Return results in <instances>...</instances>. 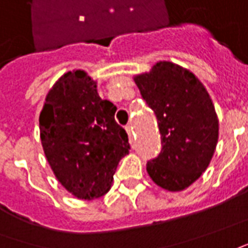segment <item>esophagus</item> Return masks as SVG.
Segmentation results:
<instances>
[{
    "mask_svg": "<svg viewBox=\"0 0 248 248\" xmlns=\"http://www.w3.org/2000/svg\"><path fill=\"white\" fill-rule=\"evenodd\" d=\"M124 129H126V133H127V136H129L130 142H133V140H134V131H133V127L129 124V126H126Z\"/></svg>",
    "mask_w": 248,
    "mask_h": 248,
    "instance_id": "obj_1",
    "label": "esophagus"
}]
</instances>
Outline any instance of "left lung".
I'll use <instances>...</instances> for the list:
<instances>
[{
    "label": "left lung",
    "mask_w": 248,
    "mask_h": 248,
    "mask_svg": "<svg viewBox=\"0 0 248 248\" xmlns=\"http://www.w3.org/2000/svg\"><path fill=\"white\" fill-rule=\"evenodd\" d=\"M134 82L155 111L163 149L146 163L159 187L183 191L206 171L218 141V118L208 91L188 69L159 61Z\"/></svg>",
    "instance_id": "obj_1"
}]
</instances>
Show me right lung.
I'll use <instances>...</instances> for the list:
<instances>
[{
    "label": "right lung",
    "instance_id": "right-lung-1",
    "mask_svg": "<svg viewBox=\"0 0 248 248\" xmlns=\"http://www.w3.org/2000/svg\"><path fill=\"white\" fill-rule=\"evenodd\" d=\"M45 100L40 141L55 178L78 200L104 195L130 149L126 131L114 119L117 107L103 100L95 80L81 69L61 76Z\"/></svg>",
    "mask_w": 248,
    "mask_h": 248
}]
</instances>
